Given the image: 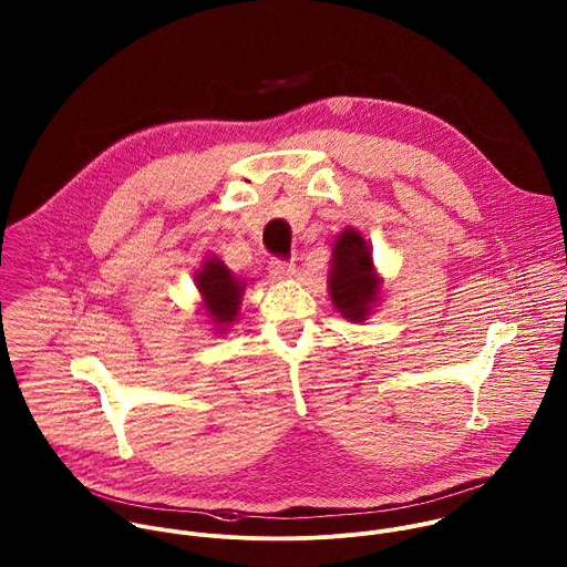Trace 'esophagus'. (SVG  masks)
<instances>
[{
  "instance_id": "obj_1",
  "label": "esophagus",
  "mask_w": 567,
  "mask_h": 567,
  "mask_svg": "<svg viewBox=\"0 0 567 567\" xmlns=\"http://www.w3.org/2000/svg\"><path fill=\"white\" fill-rule=\"evenodd\" d=\"M269 271L274 278H291L296 274L293 260H282V258H271L269 260Z\"/></svg>"
}]
</instances>
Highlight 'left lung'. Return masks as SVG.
Instances as JSON below:
<instances>
[{"instance_id": "left-lung-1", "label": "left lung", "mask_w": 567, "mask_h": 567, "mask_svg": "<svg viewBox=\"0 0 567 567\" xmlns=\"http://www.w3.org/2000/svg\"><path fill=\"white\" fill-rule=\"evenodd\" d=\"M380 280L373 276V256L355 229H344L336 240L331 258V300L336 309L355 322L367 320L375 302Z\"/></svg>"}]
</instances>
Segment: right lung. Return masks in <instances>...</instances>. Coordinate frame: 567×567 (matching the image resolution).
Segmentation results:
<instances>
[{
    "label": "right lung",
    "instance_id": "obj_1",
    "mask_svg": "<svg viewBox=\"0 0 567 567\" xmlns=\"http://www.w3.org/2000/svg\"><path fill=\"white\" fill-rule=\"evenodd\" d=\"M196 287L203 293L205 309L218 324H229L238 316L240 296L245 282L236 280L234 274L216 258L205 260V267L196 274Z\"/></svg>",
    "mask_w": 567,
    "mask_h": 567
}]
</instances>
